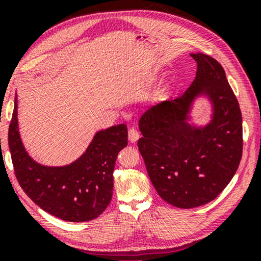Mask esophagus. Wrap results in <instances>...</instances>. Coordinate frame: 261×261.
Segmentation results:
<instances>
[{
  "label": "esophagus",
  "mask_w": 261,
  "mask_h": 261,
  "mask_svg": "<svg viewBox=\"0 0 261 261\" xmlns=\"http://www.w3.org/2000/svg\"><path fill=\"white\" fill-rule=\"evenodd\" d=\"M139 138H140V134H139L137 128H134V127L129 128V130H128V139H129V141L135 142V141H138Z\"/></svg>",
  "instance_id": "obj_1"
}]
</instances>
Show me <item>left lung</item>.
Masks as SVG:
<instances>
[{
	"label": "left lung",
	"mask_w": 261,
	"mask_h": 261,
	"mask_svg": "<svg viewBox=\"0 0 261 261\" xmlns=\"http://www.w3.org/2000/svg\"><path fill=\"white\" fill-rule=\"evenodd\" d=\"M197 73L179 97L147 110L139 121L138 147L160 197L190 209L215 199L237 172L242 156V117L239 102L221 64L191 55ZM206 93L214 105L208 126L192 128L185 120L196 95Z\"/></svg>",
	"instance_id": "8db88e82"
}]
</instances>
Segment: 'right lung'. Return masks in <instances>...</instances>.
Wrapping results in <instances>:
<instances>
[{
  "instance_id": "1",
  "label": "right lung",
  "mask_w": 261,
  "mask_h": 261,
  "mask_svg": "<svg viewBox=\"0 0 261 261\" xmlns=\"http://www.w3.org/2000/svg\"><path fill=\"white\" fill-rule=\"evenodd\" d=\"M126 124L98 132L80 159L62 167L42 166L24 151L17 130V103L9 124L8 144L16 179L42 210L69 222L94 220L112 201L117 154L128 144Z\"/></svg>"
}]
</instances>
